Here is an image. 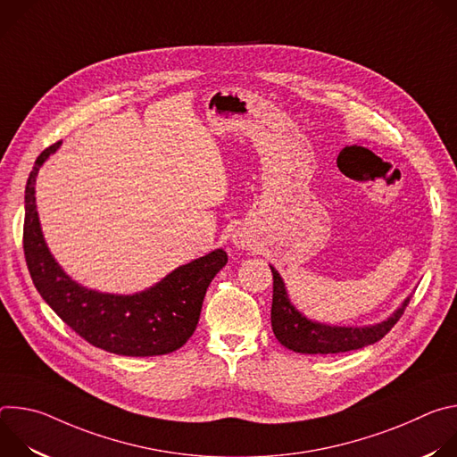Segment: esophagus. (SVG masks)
I'll return each mask as SVG.
<instances>
[{
    "label": "esophagus",
    "mask_w": 457,
    "mask_h": 457,
    "mask_svg": "<svg viewBox=\"0 0 457 457\" xmlns=\"http://www.w3.org/2000/svg\"><path fill=\"white\" fill-rule=\"evenodd\" d=\"M235 242H237L238 247H245V245H247V238H245L244 235H238V237L235 238Z\"/></svg>",
    "instance_id": "34e87169"
}]
</instances>
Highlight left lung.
Returning a JSON list of instances; mask_svg holds the SVG:
<instances>
[{
    "mask_svg": "<svg viewBox=\"0 0 457 457\" xmlns=\"http://www.w3.org/2000/svg\"><path fill=\"white\" fill-rule=\"evenodd\" d=\"M273 273V305H271V328L277 340L303 354H335L361 349L365 345L381 340L405 312L411 296L405 298L385 321L367 325V328H338V325H325L305 318L289 300L286 286L278 271L271 266Z\"/></svg>",
    "mask_w": 457,
    "mask_h": 457,
    "instance_id": "8db88e82",
    "label": "left lung"
}]
</instances>
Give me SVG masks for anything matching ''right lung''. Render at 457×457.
Here are the masks:
<instances>
[{
  "instance_id": "right-lung-1",
  "label": "right lung",
  "mask_w": 457,
  "mask_h": 457,
  "mask_svg": "<svg viewBox=\"0 0 457 457\" xmlns=\"http://www.w3.org/2000/svg\"><path fill=\"white\" fill-rule=\"evenodd\" d=\"M61 146L36 159L25 187L23 251L32 282L54 312L88 344L122 356H159L180 349L199 323L204 295L228 254L215 249L177 268L154 287L136 295L87 289L61 270L50 254L36 212V177Z\"/></svg>"
}]
</instances>
